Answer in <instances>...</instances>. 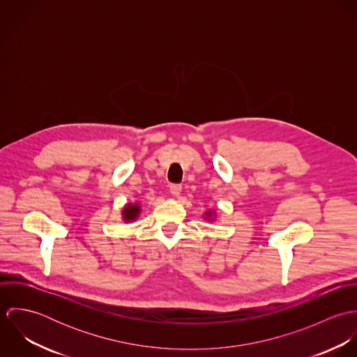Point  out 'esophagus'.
Segmentation results:
<instances>
[{"mask_svg":"<svg viewBox=\"0 0 357 357\" xmlns=\"http://www.w3.org/2000/svg\"><path fill=\"white\" fill-rule=\"evenodd\" d=\"M170 194H172L173 197H178V195L181 194V185H178V184H172V185H170Z\"/></svg>","mask_w":357,"mask_h":357,"instance_id":"34e87169","label":"esophagus"}]
</instances>
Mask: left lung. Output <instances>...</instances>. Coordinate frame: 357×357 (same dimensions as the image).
Listing matches in <instances>:
<instances>
[{"label": "left lung", "mask_w": 357, "mask_h": 357, "mask_svg": "<svg viewBox=\"0 0 357 357\" xmlns=\"http://www.w3.org/2000/svg\"><path fill=\"white\" fill-rule=\"evenodd\" d=\"M204 220L207 221H214L215 220V211L214 210H206L204 214Z\"/></svg>", "instance_id": "obj_1"}]
</instances>
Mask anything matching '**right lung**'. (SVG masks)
I'll use <instances>...</instances> for the list:
<instances>
[{
  "label": "right lung",
  "instance_id": "obj_1",
  "mask_svg": "<svg viewBox=\"0 0 357 357\" xmlns=\"http://www.w3.org/2000/svg\"><path fill=\"white\" fill-rule=\"evenodd\" d=\"M142 213V206L139 202H135V204H126L122 207V211H121V215H122V220L128 224V222H135L137 220V217L140 215Z\"/></svg>",
  "mask_w": 357,
  "mask_h": 357
}]
</instances>
